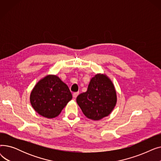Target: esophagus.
<instances>
[{
    "instance_id": "1",
    "label": "esophagus",
    "mask_w": 161,
    "mask_h": 161,
    "mask_svg": "<svg viewBox=\"0 0 161 161\" xmlns=\"http://www.w3.org/2000/svg\"><path fill=\"white\" fill-rule=\"evenodd\" d=\"M78 95H79V92H74V93H73V97L74 98H75L76 97L78 96Z\"/></svg>"
}]
</instances>
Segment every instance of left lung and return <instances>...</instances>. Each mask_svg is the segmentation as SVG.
Here are the masks:
<instances>
[{"label":"left lung","mask_w":161,"mask_h":161,"mask_svg":"<svg viewBox=\"0 0 161 161\" xmlns=\"http://www.w3.org/2000/svg\"><path fill=\"white\" fill-rule=\"evenodd\" d=\"M76 101L87 117L99 120L113 110L117 102L116 92L106 75L97 74L91 79L87 91L79 95Z\"/></svg>","instance_id":"obj_1"}]
</instances>
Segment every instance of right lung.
<instances>
[{"label":"right lung","mask_w":161,"mask_h":161,"mask_svg":"<svg viewBox=\"0 0 161 161\" xmlns=\"http://www.w3.org/2000/svg\"><path fill=\"white\" fill-rule=\"evenodd\" d=\"M72 98L71 92L57 76L49 75L41 80L32 90L31 103L35 110L47 118H53Z\"/></svg>","instance_id":"obj_1"}]
</instances>
